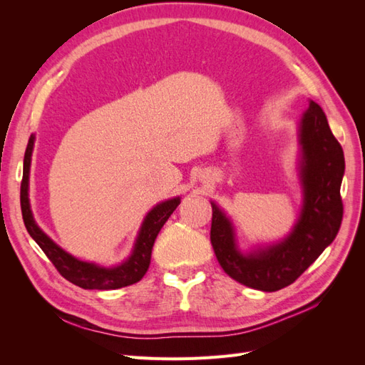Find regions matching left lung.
<instances>
[{
  "label": "left lung",
  "instance_id": "1",
  "mask_svg": "<svg viewBox=\"0 0 365 365\" xmlns=\"http://www.w3.org/2000/svg\"><path fill=\"white\" fill-rule=\"evenodd\" d=\"M298 146L303 204L291 233L280 242L240 251L233 222L212 201L210 240L216 259L231 279L248 288L274 292L289 286L332 244L341 227L344 152L315 102L298 121Z\"/></svg>",
  "mask_w": 365,
  "mask_h": 365
}]
</instances>
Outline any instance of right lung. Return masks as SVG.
Returning a JSON list of instances; mask_svg holds the SVG:
<instances>
[{"label": "right lung", "mask_w": 365, "mask_h": 365, "mask_svg": "<svg viewBox=\"0 0 365 365\" xmlns=\"http://www.w3.org/2000/svg\"><path fill=\"white\" fill-rule=\"evenodd\" d=\"M33 146H35V135H30L24 155L23 182H21V212H23L24 225L31 239L36 242L43 252H46V256L50 259L54 267H56L62 277L74 283L76 286H79V288L109 291L125 288V286L140 282L150 264L152 248L153 244H155V239L160 233V230L165 224V220H168L170 215L175 212V208L180 205L181 197H170V200L163 201L150 210L146 217L143 219V224L138 230L130 256L120 264L106 268L91 262L79 260L71 256L70 252L62 250L56 242H53L39 228L35 217H33L29 200V180Z\"/></svg>", "instance_id": "obj_1"}]
</instances>
